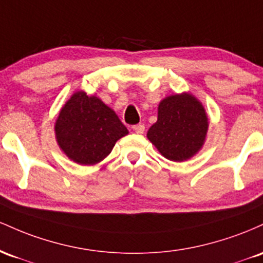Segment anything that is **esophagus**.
Instances as JSON below:
<instances>
[{"instance_id":"34e87169","label":"esophagus","mask_w":263,"mask_h":263,"mask_svg":"<svg viewBox=\"0 0 263 263\" xmlns=\"http://www.w3.org/2000/svg\"><path fill=\"white\" fill-rule=\"evenodd\" d=\"M132 129L138 134H143L144 130H145V126H144V124H135V125L132 126Z\"/></svg>"}]
</instances>
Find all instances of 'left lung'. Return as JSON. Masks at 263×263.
Here are the masks:
<instances>
[{"label":"left lung","instance_id":"obj_1","mask_svg":"<svg viewBox=\"0 0 263 263\" xmlns=\"http://www.w3.org/2000/svg\"><path fill=\"white\" fill-rule=\"evenodd\" d=\"M205 108L193 94L169 96L160 102L158 120L147 130V139L164 158L184 161L201 149L208 134Z\"/></svg>","mask_w":263,"mask_h":263}]
</instances>
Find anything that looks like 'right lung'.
<instances>
[{"label":"right lung","instance_id":"add662e5","mask_svg":"<svg viewBox=\"0 0 263 263\" xmlns=\"http://www.w3.org/2000/svg\"><path fill=\"white\" fill-rule=\"evenodd\" d=\"M62 152L81 165H94L110 154L128 129L98 97L76 92L61 109L54 125Z\"/></svg>","mask_w":263,"mask_h":263}]
</instances>
